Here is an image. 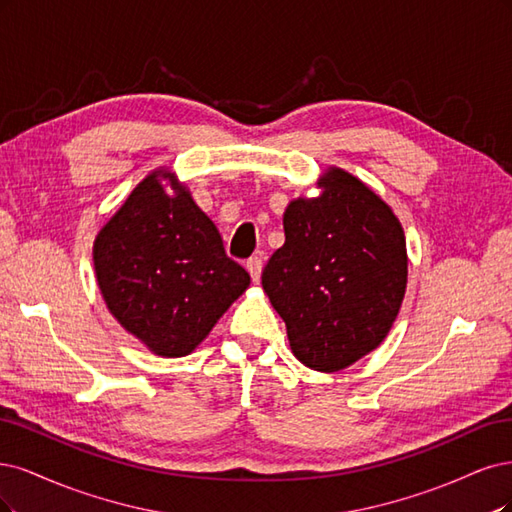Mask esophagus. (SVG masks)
Returning a JSON list of instances; mask_svg holds the SVG:
<instances>
[{"mask_svg":"<svg viewBox=\"0 0 512 512\" xmlns=\"http://www.w3.org/2000/svg\"><path fill=\"white\" fill-rule=\"evenodd\" d=\"M246 270H249L253 283H259V280H261V270H263L261 257H251L249 261H246Z\"/></svg>","mask_w":512,"mask_h":512,"instance_id":"34e87169","label":"esophagus"}]
</instances>
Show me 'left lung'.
<instances>
[{
	"label": "left lung",
	"mask_w": 512,
	"mask_h": 512,
	"mask_svg": "<svg viewBox=\"0 0 512 512\" xmlns=\"http://www.w3.org/2000/svg\"><path fill=\"white\" fill-rule=\"evenodd\" d=\"M317 187V197L285 208V244L261 285L287 325L291 353L329 374L387 338L404 302L408 253L400 219L364 180L329 166Z\"/></svg>",
	"instance_id": "obj_1"
}]
</instances>
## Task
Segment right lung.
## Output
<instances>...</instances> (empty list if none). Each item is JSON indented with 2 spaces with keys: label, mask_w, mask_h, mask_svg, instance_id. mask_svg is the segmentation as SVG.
Wrapping results in <instances>:
<instances>
[{
  "label": "right lung",
  "mask_w": 512,
  "mask_h": 512,
  "mask_svg": "<svg viewBox=\"0 0 512 512\" xmlns=\"http://www.w3.org/2000/svg\"><path fill=\"white\" fill-rule=\"evenodd\" d=\"M93 268L110 315L159 357L193 353L251 285L170 168L146 174L102 225Z\"/></svg>",
  "instance_id": "right-lung-1"
}]
</instances>
